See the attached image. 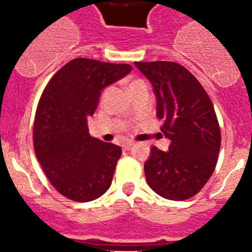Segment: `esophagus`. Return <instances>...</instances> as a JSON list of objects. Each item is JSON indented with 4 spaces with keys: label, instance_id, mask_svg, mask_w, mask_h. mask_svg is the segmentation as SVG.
I'll return each mask as SVG.
<instances>
[{
    "label": "esophagus",
    "instance_id": "34e87169",
    "mask_svg": "<svg viewBox=\"0 0 252 252\" xmlns=\"http://www.w3.org/2000/svg\"><path fill=\"white\" fill-rule=\"evenodd\" d=\"M133 145H134V142H133V141H126V144L123 145V149L128 150V149H130V148H132V146H133Z\"/></svg>",
    "mask_w": 252,
    "mask_h": 252
}]
</instances>
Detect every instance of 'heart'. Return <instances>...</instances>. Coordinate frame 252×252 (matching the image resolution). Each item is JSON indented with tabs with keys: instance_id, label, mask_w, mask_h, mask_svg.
Returning a JSON list of instances; mask_svg holds the SVG:
<instances>
[{
	"instance_id": "b5f03b06",
	"label": "heart",
	"mask_w": 252,
	"mask_h": 252,
	"mask_svg": "<svg viewBox=\"0 0 252 252\" xmlns=\"http://www.w3.org/2000/svg\"><path fill=\"white\" fill-rule=\"evenodd\" d=\"M137 82H141V80H136V81H133V82H132V84H130V86H132V85H134V84H137Z\"/></svg>"
}]
</instances>
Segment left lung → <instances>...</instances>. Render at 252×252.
<instances>
[{
  "label": "left lung",
  "instance_id": "8db88e82",
  "mask_svg": "<svg viewBox=\"0 0 252 252\" xmlns=\"http://www.w3.org/2000/svg\"><path fill=\"white\" fill-rule=\"evenodd\" d=\"M152 82L157 96V118L170 138L168 152L152 148L146 182L168 200H187L207 184L215 171L221 130L209 95L183 65L172 61L134 63Z\"/></svg>",
  "mask_w": 252,
  "mask_h": 252
}]
</instances>
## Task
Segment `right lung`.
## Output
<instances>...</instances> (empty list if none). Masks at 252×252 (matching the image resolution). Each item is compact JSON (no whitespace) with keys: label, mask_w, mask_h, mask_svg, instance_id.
Returning <instances> with one entry per match:
<instances>
[{"label":"right lung","mask_w":252,"mask_h":252,"mask_svg":"<svg viewBox=\"0 0 252 252\" xmlns=\"http://www.w3.org/2000/svg\"><path fill=\"white\" fill-rule=\"evenodd\" d=\"M128 64L74 59L49 80L37 103L33 149L57 192L86 203L110 188L122 148L91 137L87 118L98 106L100 91L126 76Z\"/></svg>","instance_id":"1"}]
</instances>
